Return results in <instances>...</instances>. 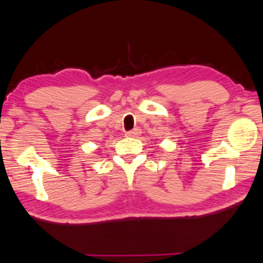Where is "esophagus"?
Instances as JSON below:
<instances>
[{
    "label": "esophagus",
    "mask_w": 263,
    "mask_h": 263,
    "mask_svg": "<svg viewBox=\"0 0 263 263\" xmlns=\"http://www.w3.org/2000/svg\"><path fill=\"white\" fill-rule=\"evenodd\" d=\"M125 135H126L127 137H138L140 135V130L139 128H133V130H131V131H127Z\"/></svg>",
    "instance_id": "esophagus-1"
}]
</instances>
